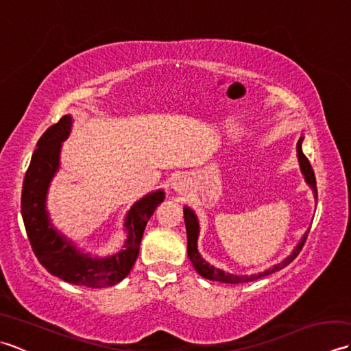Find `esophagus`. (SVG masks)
Listing matches in <instances>:
<instances>
[{
    "mask_svg": "<svg viewBox=\"0 0 351 351\" xmlns=\"http://www.w3.org/2000/svg\"><path fill=\"white\" fill-rule=\"evenodd\" d=\"M175 189H176V190H180V191H181V185H180V184H175Z\"/></svg>",
    "mask_w": 351,
    "mask_h": 351,
    "instance_id": "obj_1",
    "label": "esophagus"
}]
</instances>
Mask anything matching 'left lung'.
Here are the masks:
<instances>
[{"instance_id":"obj_1","label":"left lung","mask_w":351,"mask_h":351,"mask_svg":"<svg viewBox=\"0 0 351 351\" xmlns=\"http://www.w3.org/2000/svg\"><path fill=\"white\" fill-rule=\"evenodd\" d=\"M302 140H299V143H297V156H299V162H300V169H302V173L304 175V180L311 185L312 190L315 193V199H317V181H315V175H314V170H312V166L309 160L304 156L303 151H302ZM184 219H185V228H187V253H189V258L191 261L193 267L196 268V271L204 276L205 279H210V280H215V282H223V283H245V282H252V280H256L264 278V276L271 274L274 271H279L280 268L287 267L288 264L293 263V261L299 255L300 250L303 249L304 243H306V238H308V232L303 235V238L300 240V243L297 244V247L294 249V252L291 253V255L282 261L280 264L274 265L270 270H265L263 273H258V274H250V276H235V274H229L219 270V268H215L213 265H210L206 263V261L202 259V256L199 255L197 252V235H199V223L195 213H193L190 208H184Z\"/></svg>"}]
</instances>
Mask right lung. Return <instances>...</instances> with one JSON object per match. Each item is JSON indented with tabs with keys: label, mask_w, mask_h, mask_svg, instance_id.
Listing matches in <instances>:
<instances>
[{
	"label": "right lung",
	"mask_w": 351,
	"mask_h": 351,
	"mask_svg": "<svg viewBox=\"0 0 351 351\" xmlns=\"http://www.w3.org/2000/svg\"><path fill=\"white\" fill-rule=\"evenodd\" d=\"M71 125V116H63L57 123L51 125L37 141V149L33 152L22 184V219L36 258L51 274L78 287H113L130 274L138 256L146 223L155 208L164 200V191L151 193L132 205L125 220L128 238L122 252L99 259L77 250L72 241L66 240L52 228L45 210L48 185L58 169L60 146L69 136Z\"/></svg>",
	"instance_id": "obj_1"
}]
</instances>
